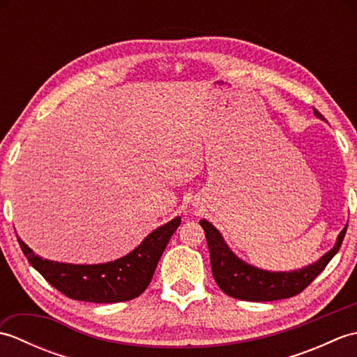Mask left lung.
<instances>
[{"label":"left lung","mask_w":357,"mask_h":357,"mask_svg":"<svg viewBox=\"0 0 357 357\" xmlns=\"http://www.w3.org/2000/svg\"><path fill=\"white\" fill-rule=\"evenodd\" d=\"M313 110L317 118L324 119L319 112L316 109ZM199 224L206 231L211 271H213V278L219 288L234 299L252 302L279 301L299 294L313 282L317 275H321V271L327 267L333 256L339 252L348 227V224L344 227L342 231L339 233L335 247L325 253L319 261L293 271H268L239 259L225 244L221 231L213 224L206 219H201Z\"/></svg>","instance_id":"obj_1"}]
</instances>
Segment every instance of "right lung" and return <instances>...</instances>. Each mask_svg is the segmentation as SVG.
I'll list each match as a JSON object with an SVG mask.
<instances>
[{
	"instance_id": "obj_1",
	"label": "right lung",
	"mask_w": 357,
	"mask_h": 357,
	"mask_svg": "<svg viewBox=\"0 0 357 357\" xmlns=\"http://www.w3.org/2000/svg\"><path fill=\"white\" fill-rule=\"evenodd\" d=\"M179 224L181 218L176 216L147 234L130 253L105 264L78 265L43 259L20 238L18 242L30 265L67 298L95 304H115L144 293Z\"/></svg>"
}]
</instances>
